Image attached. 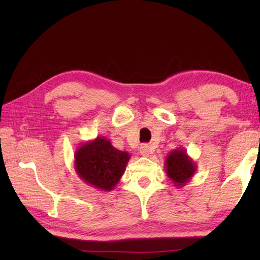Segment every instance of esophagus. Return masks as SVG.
<instances>
[{
  "label": "esophagus",
  "mask_w": 260,
  "mask_h": 260,
  "mask_svg": "<svg viewBox=\"0 0 260 260\" xmlns=\"http://www.w3.org/2000/svg\"><path fill=\"white\" fill-rule=\"evenodd\" d=\"M140 153H141V155L146 157L152 153V148H151V146H148V145H143V146H141Z\"/></svg>",
  "instance_id": "obj_1"
}]
</instances>
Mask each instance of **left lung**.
Masks as SVG:
<instances>
[{
	"label": "left lung",
	"mask_w": 260,
	"mask_h": 260,
	"mask_svg": "<svg viewBox=\"0 0 260 260\" xmlns=\"http://www.w3.org/2000/svg\"><path fill=\"white\" fill-rule=\"evenodd\" d=\"M165 173L176 187L184 186L197 172V164L187 155L185 148L178 147L169 153L164 161Z\"/></svg>",
	"instance_id": "obj_1"
}]
</instances>
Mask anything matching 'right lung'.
<instances>
[{"label": "right lung", "instance_id": "right-lung-1", "mask_svg": "<svg viewBox=\"0 0 260 260\" xmlns=\"http://www.w3.org/2000/svg\"><path fill=\"white\" fill-rule=\"evenodd\" d=\"M131 155L115 148L105 137L97 136L77 148L75 171L79 178L101 191H112L123 176Z\"/></svg>", "mask_w": 260, "mask_h": 260}]
</instances>
